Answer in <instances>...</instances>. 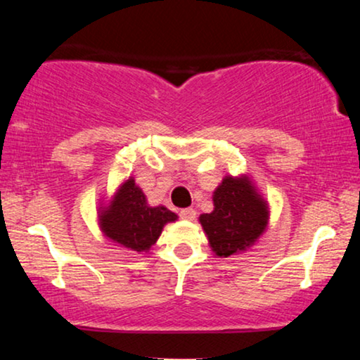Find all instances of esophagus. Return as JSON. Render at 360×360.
<instances>
[{
    "label": "esophagus",
    "instance_id": "esophagus-1",
    "mask_svg": "<svg viewBox=\"0 0 360 360\" xmlns=\"http://www.w3.org/2000/svg\"><path fill=\"white\" fill-rule=\"evenodd\" d=\"M179 215H181V219H184V220H194L195 219V210L193 207L183 209L179 212Z\"/></svg>",
    "mask_w": 360,
    "mask_h": 360
}]
</instances>
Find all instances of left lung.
I'll use <instances>...</instances> for the list:
<instances>
[{"label": "left lung", "instance_id": "left-lung-1", "mask_svg": "<svg viewBox=\"0 0 360 360\" xmlns=\"http://www.w3.org/2000/svg\"><path fill=\"white\" fill-rule=\"evenodd\" d=\"M212 200L214 210L200 215L199 222L215 255L227 258L255 245L265 232L270 210L248 176H225Z\"/></svg>", "mask_w": 360, "mask_h": 360}]
</instances>
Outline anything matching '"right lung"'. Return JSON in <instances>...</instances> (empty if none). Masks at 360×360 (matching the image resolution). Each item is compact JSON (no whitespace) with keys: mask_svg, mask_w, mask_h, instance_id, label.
<instances>
[{"mask_svg":"<svg viewBox=\"0 0 360 360\" xmlns=\"http://www.w3.org/2000/svg\"><path fill=\"white\" fill-rule=\"evenodd\" d=\"M177 215L162 205L151 207L146 195L130 177L117 189L108 205L98 207V225L115 245L133 252H148L160 238L162 227Z\"/></svg>","mask_w":360,"mask_h":360,"instance_id":"right-lung-1","label":"right lung"}]
</instances>
